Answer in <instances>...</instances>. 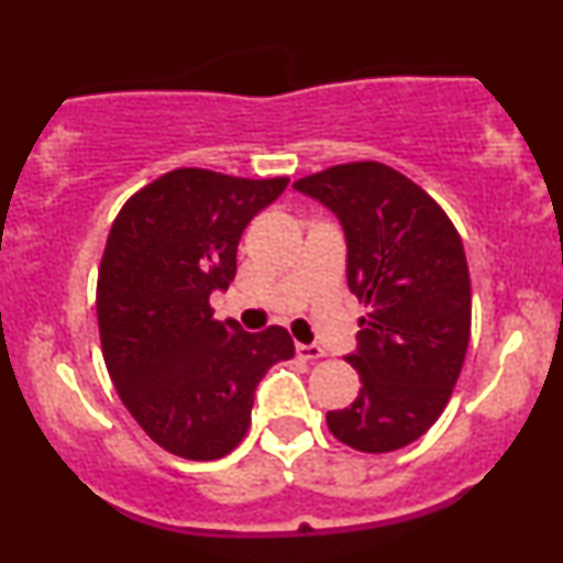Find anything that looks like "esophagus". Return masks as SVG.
<instances>
[{
    "mask_svg": "<svg viewBox=\"0 0 563 563\" xmlns=\"http://www.w3.org/2000/svg\"><path fill=\"white\" fill-rule=\"evenodd\" d=\"M296 354L303 360H320L325 357V349L320 344H296Z\"/></svg>",
    "mask_w": 563,
    "mask_h": 563,
    "instance_id": "34e87169",
    "label": "esophagus"
}]
</instances>
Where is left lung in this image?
I'll list each match as a JSON object with an SVG mask.
<instances>
[{
	"mask_svg": "<svg viewBox=\"0 0 563 563\" xmlns=\"http://www.w3.org/2000/svg\"><path fill=\"white\" fill-rule=\"evenodd\" d=\"M294 187L339 217L349 290L365 301L357 399L328 429L360 452H391L434 426L461 376L471 335V280L455 224L423 187L378 161H352Z\"/></svg>",
	"mask_w": 563,
	"mask_h": 563,
	"instance_id": "1",
	"label": "left lung"
}]
</instances>
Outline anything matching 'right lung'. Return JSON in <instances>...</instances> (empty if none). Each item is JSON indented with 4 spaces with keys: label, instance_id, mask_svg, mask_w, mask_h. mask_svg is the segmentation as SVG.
<instances>
[{
    "label": "right lung",
    "instance_id": "1",
    "mask_svg": "<svg viewBox=\"0 0 563 563\" xmlns=\"http://www.w3.org/2000/svg\"><path fill=\"white\" fill-rule=\"evenodd\" d=\"M286 185L174 169L115 217L97 273L102 357L134 421L172 455L217 461L235 450L256 384L294 357L286 328L245 333L209 303L235 277L245 224Z\"/></svg>",
    "mask_w": 563,
    "mask_h": 563
}]
</instances>
